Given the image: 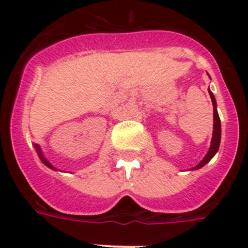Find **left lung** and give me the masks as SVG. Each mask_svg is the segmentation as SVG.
I'll list each match as a JSON object with an SVG mask.
<instances>
[{
    "mask_svg": "<svg viewBox=\"0 0 248 248\" xmlns=\"http://www.w3.org/2000/svg\"><path fill=\"white\" fill-rule=\"evenodd\" d=\"M208 93H210V97H211L212 107H214V131H212V139H211V145H210V149H208L207 155H204L203 159L201 161L196 167H193L190 170H198L202 169L206 163H208L211 161V158L217 153L220 147V139H221V124H220V117L217 114V107H216V100L214 93H211V90H208Z\"/></svg>",
    "mask_w": 248,
    "mask_h": 248,
    "instance_id": "obj_1",
    "label": "left lung"
}]
</instances>
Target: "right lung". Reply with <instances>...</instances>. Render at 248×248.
Wrapping results in <instances>:
<instances>
[{
  "label": "right lung",
  "mask_w": 248,
  "mask_h": 248,
  "mask_svg": "<svg viewBox=\"0 0 248 248\" xmlns=\"http://www.w3.org/2000/svg\"><path fill=\"white\" fill-rule=\"evenodd\" d=\"M34 149H36L37 155H38V157H40V159H41V161H42V163H44L45 166H47L48 169H51V170H55V171H56V169H55V167H54V166H52L51 163L48 162L47 159H46V157H45V155H44V153H42V151H41V148H40V145H38V144H34Z\"/></svg>",
  "instance_id": "obj_1"
}]
</instances>
